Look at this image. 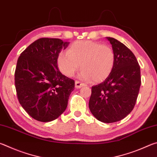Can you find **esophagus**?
<instances>
[{"instance_id": "esophagus-1", "label": "esophagus", "mask_w": 157, "mask_h": 157, "mask_svg": "<svg viewBox=\"0 0 157 157\" xmlns=\"http://www.w3.org/2000/svg\"><path fill=\"white\" fill-rule=\"evenodd\" d=\"M85 86V84L84 83H82V82H79L78 80L75 81V88L77 89H80L81 87Z\"/></svg>"}]
</instances>
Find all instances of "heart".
<instances>
[{
	"instance_id": "b5f03b06",
	"label": "heart",
	"mask_w": 157,
	"mask_h": 157,
	"mask_svg": "<svg viewBox=\"0 0 157 157\" xmlns=\"http://www.w3.org/2000/svg\"><path fill=\"white\" fill-rule=\"evenodd\" d=\"M116 55L112 48L92 41H78L71 45L66 52L58 55L57 63L60 72L72 77L79 68V78L85 81L94 79L100 82L112 72Z\"/></svg>"
}]
</instances>
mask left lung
I'll return each instance as SVG.
<instances>
[{"mask_svg": "<svg viewBox=\"0 0 157 157\" xmlns=\"http://www.w3.org/2000/svg\"><path fill=\"white\" fill-rule=\"evenodd\" d=\"M116 62L112 72L105 80L91 87L89 107L98 121L106 123L121 121L134 109L141 79L136 57L126 46L112 37Z\"/></svg>", "mask_w": 157, "mask_h": 157, "instance_id": "1", "label": "left lung"}]
</instances>
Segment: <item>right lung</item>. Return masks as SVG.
I'll return each instance as SVG.
<instances>
[{
    "instance_id": "right-lung-1",
    "label": "right lung",
    "mask_w": 157,
    "mask_h": 157,
    "mask_svg": "<svg viewBox=\"0 0 157 157\" xmlns=\"http://www.w3.org/2000/svg\"><path fill=\"white\" fill-rule=\"evenodd\" d=\"M68 44L59 39L41 38L18 57L14 74L18 100L36 121L55 120L67 107L75 81L61 73L57 59Z\"/></svg>"
}]
</instances>
